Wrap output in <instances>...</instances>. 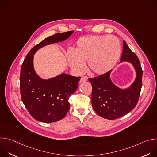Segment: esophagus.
Masks as SVG:
<instances>
[{
	"label": "esophagus",
	"instance_id": "obj_1",
	"mask_svg": "<svg viewBox=\"0 0 157 157\" xmlns=\"http://www.w3.org/2000/svg\"><path fill=\"white\" fill-rule=\"evenodd\" d=\"M87 78L86 77H85V76H82L81 78V79H80V83H82V82H86V81H87Z\"/></svg>",
	"mask_w": 157,
	"mask_h": 157
}]
</instances>
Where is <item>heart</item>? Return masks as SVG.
Listing matches in <instances>:
<instances>
[{"mask_svg":"<svg viewBox=\"0 0 157 157\" xmlns=\"http://www.w3.org/2000/svg\"><path fill=\"white\" fill-rule=\"evenodd\" d=\"M121 52L119 40L114 36L87 35L80 38L76 47L67 54L70 68L81 73L87 61L89 70L94 74H104L117 62Z\"/></svg>","mask_w":157,"mask_h":157,"instance_id":"obj_1","label":"heart"}]
</instances>
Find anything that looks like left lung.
Listing matches in <instances>:
<instances>
[{"label":"left lung","instance_id":"1","mask_svg":"<svg viewBox=\"0 0 157 157\" xmlns=\"http://www.w3.org/2000/svg\"><path fill=\"white\" fill-rule=\"evenodd\" d=\"M132 64L136 73L133 83L127 88L121 89L110 79L112 70L94 78H89L92 85V105L101 117L114 120L128 113L136 106L142 86V75L139 59L123 41V52L121 62Z\"/></svg>","mask_w":157,"mask_h":157}]
</instances>
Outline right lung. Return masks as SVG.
<instances>
[{
    "instance_id": "right-lung-1",
    "label": "right lung",
    "mask_w": 157,
    "mask_h": 157,
    "mask_svg": "<svg viewBox=\"0 0 157 157\" xmlns=\"http://www.w3.org/2000/svg\"><path fill=\"white\" fill-rule=\"evenodd\" d=\"M73 33H59L44 39L29 52L21 65V98L32 117L40 122L52 123L64 117L70 109L69 97L78 87L81 77L62 73L42 79L34 70L33 55L44 46L67 40Z\"/></svg>"
}]
</instances>
